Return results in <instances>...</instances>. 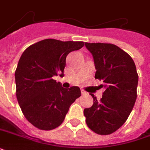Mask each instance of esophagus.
<instances>
[{"instance_id": "34e87169", "label": "esophagus", "mask_w": 150, "mask_h": 150, "mask_svg": "<svg viewBox=\"0 0 150 150\" xmlns=\"http://www.w3.org/2000/svg\"><path fill=\"white\" fill-rule=\"evenodd\" d=\"M81 93H82V95H86V94H88L85 91V90H83V89H81Z\"/></svg>"}]
</instances>
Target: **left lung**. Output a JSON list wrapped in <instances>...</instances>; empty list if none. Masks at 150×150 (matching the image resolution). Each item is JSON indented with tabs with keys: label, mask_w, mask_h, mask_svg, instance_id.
<instances>
[{
	"label": "left lung",
	"mask_w": 150,
	"mask_h": 150,
	"mask_svg": "<svg viewBox=\"0 0 150 150\" xmlns=\"http://www.w3.org/2000/svg\"><path fill=\"white\" fill-rule=\"evenodd\" d=\"M93 54L96 72L105 91L102 98H93V104L84 110L87 126L96 134L110 135L123 125L137 98L139 75L128 54L111 43H86Z\"/></svg>",
	"instance_id": "left-lung-1"
}]
</instances>
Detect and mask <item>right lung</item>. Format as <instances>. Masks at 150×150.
<instances>
[{
    "instance_id": "1",
    "label": "right lung",
    "mask_w": 150,
    "mask_h": 150,
    "mask_svg": "<svg viewBox=\"0 0 150 150\" xmlns=\"http://www.w3.org/2000/svg\"><path fill=\"white\" fill-rule=\"evenodd\" d=\"M84 43L46 39L22 54L15 74L16 97L22 114L34 127L45 131L57 128L71 104L81 96L79 87L65 89L53 77L63 76L66 57Z\"/></svg>"
}]
</instances>
